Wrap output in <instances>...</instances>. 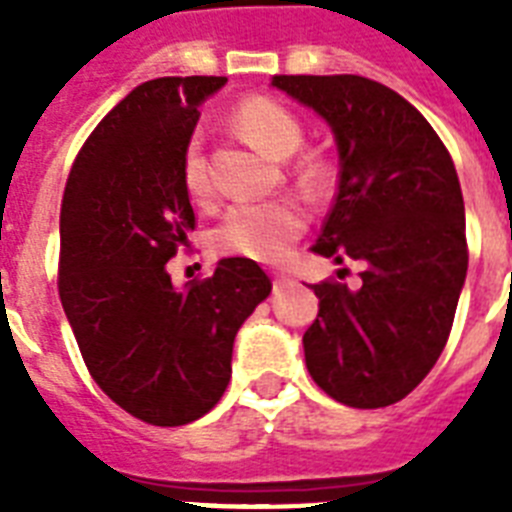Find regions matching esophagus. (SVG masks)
Returning <instances> with one entry per match:
<instances>
[{
  "label": "esophagus",
  "mask_w": 512,
  "mask_h": 512,
  "mask_svg": "<svg viewBox=\"0 0 512 512\" xmlns=\"http://www.w3.org/2000/svg\"><path fill=\"white\" fill-rule=\"evenodd\" d=\"M284 281H289L287 273H281V271H273V284H284Z\"/></svg>",
  "instance_id": "obj_1"
}]
</instances>
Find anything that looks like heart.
Here are the masks:
<instances>
[{
    "mask_svg": "<svg viewBox=\"0 0 512 512\" xmlns=\"http://www.w3.org/2000/svg\"><path fill=\"white\" fill-rule=\"evenodd\" d=\"M233 124L257 148L273 159H287L303 146V122L287 106L273 98H247L233 108ZM329 167L321 156H303L297 162V177L303 183H321ZM183 183L191 196L209 191L207 162L199 135L185 143ZM305 228V209L292 199L241 201L233 204L215 228V247L225 255H241L249 260L276 263L287 255Z\"/></svg>",
    "mask_w": 512,
    "mask_h": 512,
    "instance_id": "1",
    "label": "heart"
}]
</instances>
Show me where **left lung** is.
I'll use <instances>...</instances> for the list:
<instances>
[{
  "instance_id": "obj_1",
  "label": "left lung",
  "mask_w": 512,
  "mask_h": 512,
  "mask_svg": "<svg viewBox=\"0 0 512 512\" xmlns=\"http://www.w3.org/2000/svg\"><path fill=\"white\" fill-rule=\"evenodd\" d=\"M273 87L324 116L340 151L335 204L311 249L364 265L356 289L313 284L319 316L303 335L308 372L345 406L396 404L441 356L468 273L452 156L428 119L380 82L273 76Z\"/></svg>"
}]
</instances>
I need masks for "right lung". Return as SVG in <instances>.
Wrapping results in <instances>:
<instances>
[{
    "label": "right lung",
    "mask_w": 512,
    "mask_h": 512,
    "mask_svg": "<svg viewBox=\"0 0 512 512\" xmlns=\"http://www.w3.org/2000/svg\"><path fill=\"white\" fill-rule=\"evenodd\" d=\"M225 76L140 84L84 140L60 204L58 292L76 345L114 404L177 428L199 420L231 380L233 337L271 279L228 257L172 287L167 263L196 228L183 151L199 103Z\"/></svg>",
    "instance_id": "add662e5"
}]
</instances>
